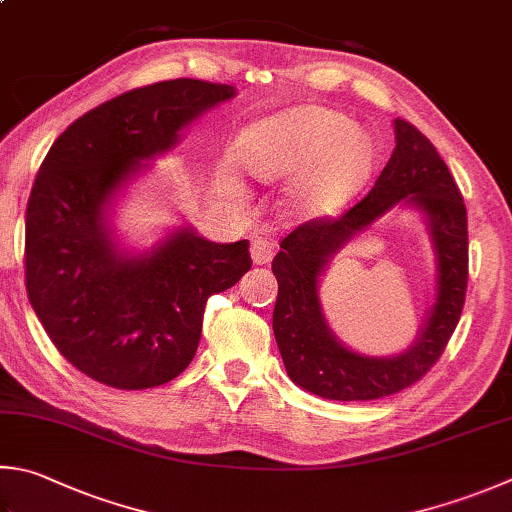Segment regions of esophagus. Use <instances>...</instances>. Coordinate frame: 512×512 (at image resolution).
I'll list each match as a JSON object with an SVG mask.
<instances>
[{
	"label": "esophagus",
	"mask_w": 512,
	"mask_h": 512,
	"mask_svg": "<svg viewBox=\"0 0 512 512\" xmlns=\"http://www.w3.org/2000/svg\"><path fill=\"white\" fill-rule=\"evenodd\" d=\"M274 252H276L274 240L263 238V236H256L252 240V260H254V265H267L269 260L274 258Z\"/></svg>",
	"instance_id": "1"
}]
</instances>
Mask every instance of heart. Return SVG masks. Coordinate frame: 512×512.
<instances>
[{"label":"heart","mask_w":512,"mask_h":512,"mask_svg":"<svg viewBox=\"0 0 512 512\" xmlns=\"http://www.w3.org/2000/svg\"><path fill=\"white\" fill-rule=\"evenodd\" d=\"M240 162L256 180L298 178L292 200L305 216L339 209L370 171V144L345 115L305 104L252 124Z\"/></svg>","instance_id":"heart-1"}]
</instances>
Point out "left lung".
<instances>
[{"mask_svg":"<svg viewBox=\"0 0 512 512\" xmlns=\"http://www.w3.org/2000/svg\"><path fill=\"white\" fill-rule=\"evenodd\" d=\"M394 147L370 194L339 218H316L281 240L272 272L278 281L274 336L285 370L303 390L334 401H372L417 383L446 350L459 323L468 285V218L455 178L432 142L394 120ZM399 201L429 218L438 256V296L429 321L403 355L390 360L356 355L326 327L317 278L329 258L359 230Z\"/></svg>","mask_w":512,"mask_h":512,"instance_id":"1","label":"left lung"}]
</instances>
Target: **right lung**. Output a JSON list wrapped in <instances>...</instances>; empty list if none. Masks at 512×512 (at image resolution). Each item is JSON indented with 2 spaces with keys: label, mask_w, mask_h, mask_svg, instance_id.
<instances>
[{
  "label": "right lung",
  "mask_w": 512,
  "mask_h": 512,
  "mask_svg": "<svg viewBox=\"0 0 512 512\" xmlns=\"http://www.w3.org/2000/svg\"><path fill=\"white\" fill-rule=\"evenodd\" d=\"M236 95L202 80L156 82L77 118L46 153L26 205V292L66 361L118 390L185 372L211 294L249 272V243L178 229L151 252H120L106 207L140 160L169 151L191 120Z\"/></svg>",
  "instance_id": "right-lung-1"
}]
</instances>
